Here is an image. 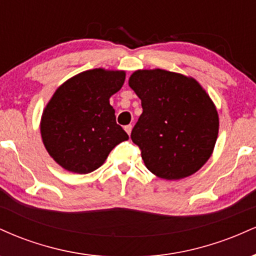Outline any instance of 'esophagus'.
<instances>
[{
	"label": "esophagus",
	"mask_w": 256,
	"mask_h": 256,
	"mask_svg": "<svg viewBox=\"0 0 256 256\" xmlns=\"http://www.w3.org/2000/svg\"><path fill=\"white\" fill-rule=\"evenodd\" d=\"M124 128H125V131L128 132V134H130L131 131H132V125H131V124H130V125H126Z\"/></svg>",
	"instance_id": "esophagus-1"
}]
</instances>
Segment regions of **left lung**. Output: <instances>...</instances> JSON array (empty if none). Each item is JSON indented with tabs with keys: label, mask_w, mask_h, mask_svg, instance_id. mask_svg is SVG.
Returning <instances> with one entry per match:
<instances>
[{
	"label": "left lung",
	"mask_w": 256,
	"mask_h": 256,
	"mask_svg": "<svg viewBox=\"0 0 256 256\" xmlns=\"http://www.w3.org/2000/svg\"><path fill=\"white\" fill-rule=\"evenodd\" d=\"M128 85L143 112L131 140L146 168L167 180L189 177L212 155L219 116L210 95L196 79L165 70H138Z\"/></svg>",
	"instance_id": "obj_1"
}]
</instances>
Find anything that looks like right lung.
<instances>
[{
  "instance_id": "add662e5",
  "label": "right lung",
  "mask_w": 256,
  "mask_h": 256,
  "mask_svg": "<svg viewBox=\"0 0 256 256\" xmlns=\"http://www.w3.org/2000/svg\"><path fill=\"white\" fill-rule=\"evenodd\" d=\"M124 71L89 70L58 88L44 108L40 134L46 152L62 168L86 174L104 165L112 149L128 140L110 104L122 89Z\"/></svg>"
}]
</instances>
